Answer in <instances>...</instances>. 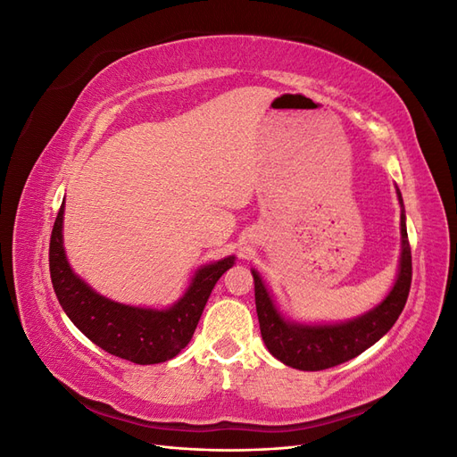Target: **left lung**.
<instances>
[{"mask_svg":"<svg viewBox=\"0 0 457 457\" xmlns=\"http://www.w3.org/2000/svg\"><path fill=\"white\" fill-rule=\"evenodd\" d=\"M400 202V265L396 282L378 307L370 312L353 318L341 324H318L307 326L289 322L276 309L269 289L261 276L252 270L255 282V307L261 328V337L269 353L286 366L303 371H318L334 368L364 353L373 343H378L389 331L403 312L411 284V252L406 232V213L403 195L396 188Z\"/></svg>","mask_w":457,"mask_h":457,"instance_id":"obj_1","label":"left lung"}]
</instances>
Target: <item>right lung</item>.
I'll return each mask as SVG.
<instances>
[{"label":"right lung","instance_id":"1","mask_svg":"<svg viewBox=\"0 0 457 457\" xmlns=\"http://www.w3.org/2000/svg\"><path fill=\"white\" fill-rule=\"evenodd\" d=\"M62 215L64 202L51 232L49 272L61 307L74 326L103 351L135 364H160L181 353L195 334L213 286L234 265V255L198 269L185 295L170 309L121 305L96 294L68 265Z\"/></svg>","mask_w":457,"mask_h":457}]
</instances>
